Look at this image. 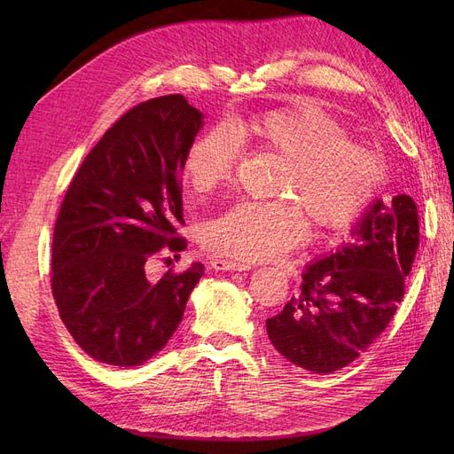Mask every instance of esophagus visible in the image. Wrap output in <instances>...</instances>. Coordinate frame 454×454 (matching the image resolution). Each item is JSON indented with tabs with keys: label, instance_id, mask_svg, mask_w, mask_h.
I'll list each match as a JSON object with an SVG mask.
<instances>
[{
	"label": "esophagus",
	"instance_id": "1",
	"mask_svg": "<svg viewBox=\"0 0 454 454\" xmlns=\"http://www.w3.org/2000/svg\"><path fill=\"white\" fill-rule=\"evenodd\" d=\"M210 265L215 270H250L252 269V265L237 263V261H229V259H212Z\"/></svg>",
	"mask_w": 454,
	"mask_h": 454
}]
</instances>
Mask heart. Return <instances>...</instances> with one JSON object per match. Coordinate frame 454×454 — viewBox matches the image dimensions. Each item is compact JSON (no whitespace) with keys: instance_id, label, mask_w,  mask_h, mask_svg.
<instances>
[{"instance_id":"b5f03b06","label":"heart","mask_w":454,"mask_h":454,"mask_svg":"<svg viewBox=\"0 0 454 454\" xmlns=\"http://www.w3.org/2000/svg\"><path fill=\"white\" fill-rule=\"evenodd\" d=\"M239 138L280 162L274 202H239L202 225L206 248L242 263L267 261L292 250L316 231L352 227L373 202L387 176L377 149L350 142L348 130L322 107L297 104L269 109L235 122ZM240 159L227 127L202 132L184 159V180L197 195L225 185Z\"/></svg>"}]
</instances>
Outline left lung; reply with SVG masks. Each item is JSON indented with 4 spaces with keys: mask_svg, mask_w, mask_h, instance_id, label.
<instances>
[{
    "mask_svg": "<svg viewBox=\"0 0 454 454\" xmlns=\"http://www.w3.org/2000/svg\"><path fill=\"white\" fill-rule=\"evenodd\" d=\"M350 235L307 265L299 292L267 320L274 348L318 375L352 364L394 318L420 242L417 204L377 200Z\"/></svg>",
    "mask_w": 454,
    "mask_h": 454,
    "instance_id": "8db88e82",
    "label": "left lung"
}]
</instances>
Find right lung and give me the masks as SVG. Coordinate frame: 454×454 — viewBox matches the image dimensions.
I'll return each mask as SVG.
<instances>
[{
	"label": "right lung",
	"mask_w": 454,
	"mask_h": 454,
	"mask_svg": "<svg viewBox=\"0 0 454 454\" xmlns=\"http://www.w3.org/2000/svg\"><path fill=\"white\" fill-rule=\"evenodd\" d=\"M202 114L182 94L134 106L81 162L52 237L51 287L77 345L102 364L134 367L157 354L204 274L145 277L151 259L180 254L182 168Z\"/></svg>",
	"instance_id": "add662e5"
}]
</instances>
